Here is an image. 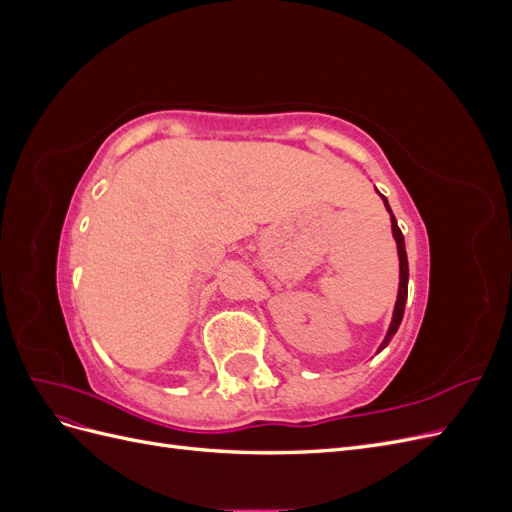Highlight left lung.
Wrapping results in <instances>:
<instances>
[{"instance_id":"8db88e82","label":"left lung","mask_w":512,"mask_h":512,"mask_svg":"<svg viewBox=\"0 0 512 512\" xmlns=\"http://www.w3.org/2000/svg\"><path fill=\"white\" fill-rule=\"evenodd\" d=\"M382 198H384V196H382ZM384 205H386V209H389V213H391V207H389V203H386V198H384ZM391 222H393V237H395V241H397L399 277H401V280H399V292H397V303H395V312H393V322H391V327H389V333H386V337H384V342H382L380 350L389 346L393 335L397 333L399 324H401V318H404L406 299H408V256H406V243H404V235H401V230H399V226H397V220H395L393 213H391Z\"/></svg>"}]
</instances>
